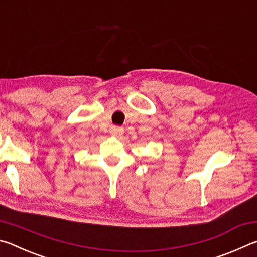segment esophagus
<instances>
[{"mask_svg": "<svg viewBox=\"0 0 257 257\" xmlns=\"http://www.w3.org/2000/svg\"><path fill=\"white\" fill-rule=\"evenodd\" d=\"M110 134L113 135V136H121V135L123 134V128L116 127V125H112L110 128Z\"/></svg>", "mask_w": 257, "mask_h": 257, "instance_id": "1", "label": "esophagus"}]
</instances>
